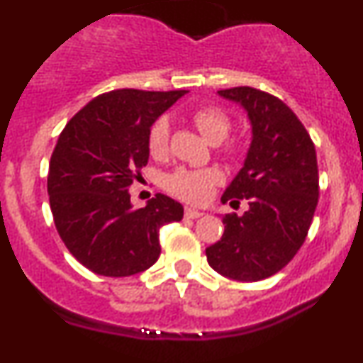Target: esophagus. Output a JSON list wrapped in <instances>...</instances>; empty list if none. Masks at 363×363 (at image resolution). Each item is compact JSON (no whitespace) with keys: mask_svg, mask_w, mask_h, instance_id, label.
<instances>
[{"mask_svg":"<svg viewBox=\"0 0 363 363\" xmlns=\"http://www.w3.org/2000/svg\"><path fill=\"white\" fill-rule=\"evenodd\" d=\"M184 216H186V218H189V220H196V218H201V216H203V213L198 211V209L186 208V209H184Z\"/></svg>","mask_w":363,"mask_h":363,"instance_id":"obj_1","label":"esophagus"}]
</instances>
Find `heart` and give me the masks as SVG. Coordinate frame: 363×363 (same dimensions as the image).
<instances>
[{"instance_id": "obj_1", "label": "heart", "mask_w": 363, "mask_h": 363, "mask_svg": "<svg viewBox=\"0 0 363 363\" xmlns=\"http://www.w3.org/2000/svg\"><path fill=\"white\" fill-rule=\"evenodd\" d=\"M193 121L199 133L213 145H218L228 137L231 128V120L225 111L218 110L215 106H203L198 108L193 113ZM169 137L170 126L167 118H159L152 123L148 130L147 145L148 152L155 159H162L169 152ZM242 147L233 143L226 148V155L230 159L240 155ZM221 172L215 167L206 169H186L179 167L165 177V189L170 194L177 196L179 199L187 201L193 204H203L211 198L213 189L221 182Z\"/></svg>"}]
</instances>
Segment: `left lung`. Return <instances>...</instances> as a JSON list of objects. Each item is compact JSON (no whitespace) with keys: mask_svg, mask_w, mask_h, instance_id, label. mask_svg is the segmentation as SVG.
Wrapping results in <instances>:
<instances>
[{"mask_svg":"<svg viewBox=\"0 0 363 363\" xmlns=\"http://www.w3.org/2000/svg\"><path fill=\"white\" fill-rule=\"evenodd\" d=\"M218 94L245 108L252 143L238 176L221 196L248 209L223 216L221 240L206 248L208 264L242 282L267 279L286 267L306 240L320 196L316 150L299 118L276 96L250 86Z\"/></svg>","mask_w":363,"mask_h":363,"instance_id":"8db88e82","label":"left lung"}]
</instances>
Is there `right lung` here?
Wrapping results in <instances>:
<instances>
[{"instance_id": "add662e5", "label": "right lung", "mask_w": 363, "mask_h": 363, "mask_svg": "<svg viewBox=\"0 0 363 363\" xmlns=\"http://www.w3.org/2000/svg\"><path fill=\"white\" fill-rule=\"evenodd\" d=\"M187 91L115 89L74 115L52 152L47 191L55 228L91 272L128 277L160 255L159 230L184 208L155 194L133 209L128 187L148 162V130Z\"/></svg>"}]
</instances>
